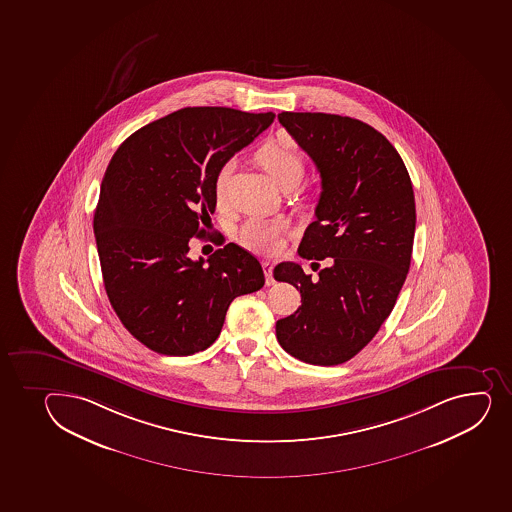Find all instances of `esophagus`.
<instances>
[{
  "mask_svg": "<svg viewBox=\"0 0 512 512\" xmlns=\"http://www.w3.org/2000/svg\"><path fill=\"white\" fill-rule=\"evenodd\" d=\"M262 269H264L265 284L274 285V274H272V272H274V265L270 264V262H264V264H262Z\"/></svg>",
  "mask_w": 512,
  "mask_h": 512,
  "instance_id": "esophagus-1",
  "label": "esophagus"
}]
</instances>
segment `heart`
<instances>
[{
	"label": "heart",
	"instance_id": "obj_1",
	"mask_svg": "<svg viewBox=\"0 0 512 512\" xmlns=\"http://www.w3.org/2000/svg\"><path fill=\"white\" fill-rule=\"evenodd\" d=\"M255 159L262 168L270 174V178L282 185L284 181H299L302 174V159L296 148L284 139H270L260 146L255 153ZM233 171V161H225L218 168L215 176V195L218 200H223L227 190L228 178ZM289 230V222L284 218H260L252 216L243 223L238 240L243 247L260 253V255H274L282 250V237Z\"/></svg>",
	"mask_w": 512,
	"mask_h": 512
}]
</instances>
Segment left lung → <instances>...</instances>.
<instances>
[{
	"label": "left lung",
	"instance_id": "left-lung-1",
	"mask_svg": "<svg viewBox=\"0 0 512 512\" xmlns=\"http://www.w3.org/2000/svg\"><path fill=\"white\" fill-rule=\"evenodd\" d=\"M279 122L321 174L316 222L299 255L329 259V267L317 280L294 262L275 267V280L301 290L302 302L275 332L304 363H346L380 331L410 269L417 223L410 174L390 141L353 117L280 112Z\"/></svg>",
	"mask_w": 512,
	"mask_h": 512
}]
</instances>
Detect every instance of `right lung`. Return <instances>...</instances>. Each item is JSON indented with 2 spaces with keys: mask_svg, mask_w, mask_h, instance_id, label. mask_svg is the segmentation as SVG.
Segmentation results:
<instances>
[{
  "mask_svg": "<svg viewBox=\"0 0 512 512\" xmlns=\"http://www.w3.org/2000/svg\"><path fill=\"white\" fill-rule=\"evenodd\" d=\"M274 112L185 107L119 146L101 185L94 233L107 297L146 348L190 356L220 336L228 306L265 284L235 243L191 260L190 238L215 211V176L274 122Z\"/></svg>",
  "mask_w": 512,
  "mask_h": 512,
  "instance_id": "1",
  "label": "right lung"
}]
</instances>
